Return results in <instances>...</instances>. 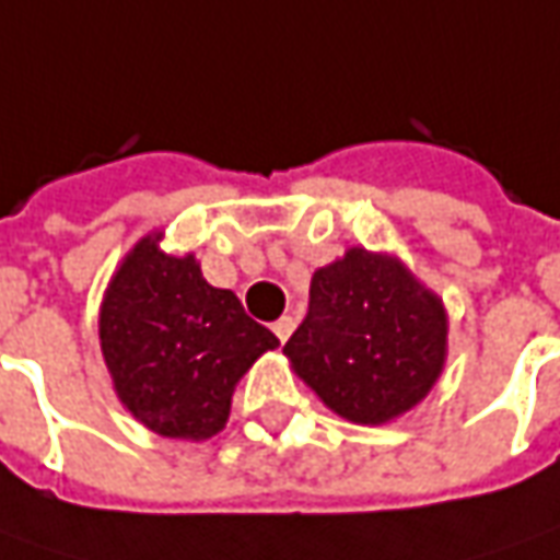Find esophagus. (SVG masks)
<instances>
[{
  "label": "esophagus",
  "instance_id": "34e87169",
  "mask_svg": "<svg viewBox=\"0 0 560 560\" xmlns=\"http://www.w3.org/2000/svg\"><path fill=\"white\" fill-rule=\"evenodd\" d=\"M272 330H276V337L284 343V340L291 337V330H294V318H291V315H281L279 322L272 325Z\"/></svg>",
  "mask_w": 560,
  "mask_h": 560
}]
</instances>
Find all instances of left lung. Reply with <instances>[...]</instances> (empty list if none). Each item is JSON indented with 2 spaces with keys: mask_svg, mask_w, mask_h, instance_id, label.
Wrapping results in <instances>:
<instances>
[{
  "mask_svg": "<svg viewBox=\"0 0 560 560\" xmlns=\"http://www.w3.org/2000/svg\"><path fill=\"white\" fill-rule=\"evenodd\" d=\"M294 374L349 423L413 410L447 361V310L395 254L349 248L315 269L310 315L284 343Z\"/></svg>",
  "mask_w": 560,
  "mask_h": 560,
  "instance_id": "obj_1",
  "label": "left lung"
}]
</instances>
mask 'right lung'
Instances as JSON below:
<instances>
[{
  "instance_id": "1",
  "label": "right lung",
  "mask_w": 560,
  "mask_h": 560,
  "mask_svg": "<svg viewBox=\"0 0 560 560\" xmlns=\"http://www.w3.org/2000/svg\"><path fill=\"white\" fill-rule=\"evenodd\" d=\"M150 232L121 257L101 303V352L121 408L155 435L205 441L230 420L232 392L276 334L201 276L196 254Z\"/></svg>"
}]
</instances>
